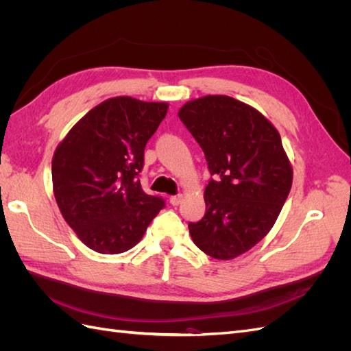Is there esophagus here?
I'll list each match as a JSON object with an SVG mask.
<instances>
[{"label":"esophagus","mask_w":351,"mask_h":351,"mask_svg":"<svg viewBox=\"0 0 351 351\" xmlns=\"http://www.w3.org/2000/svg\"><path fill=\"white\" fill-rule=\"evenodd\" d=\"M182 199H183V195H176V196H171L169 197V204H171L173 206H177L182 204Z\"/></svg>","instance_id":"obj_1"}]
</instances>
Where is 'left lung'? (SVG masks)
Masks as SVG:
<instances>
[{
  "label": "left lung",
  "instance_id": "1",
  "mask_svg": "<svg viewBox=\"0 0 351 351\" xmlns=\"http://www.w3.org/2000/svg\"><path fill=\"white\" fill-rule=\"evenodd\" d=\"M178 117L212 176L206 212L189 222L190 236L212 258H237L268 234L290 193L293 169L281 136L259 111L226 95L190 101Z\"/></svg>",
  "mask_w": 351,
  "mask_h": 351
}]
</instances>
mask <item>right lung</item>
Returning <instances> with one entry per match:
<instances>
[{
    "mask_svg": "<svg viewBox=\"0 0 351 351\" xmlns=\"http://www.w3.org/2000/svg\"><path fill=\"white\" fill-rule=\"evenodd\" d=\"M168 104L104 101L73 127L52 158V184L67 224L86 246L117 254L141 241L165 200L143 192L145 147Z\"/></svg>",
    "mask_w": 351,
    "mask_h": 351,
    "instance_id": "right-lung-1",
    "label": "right lung"
}]
</instances>
